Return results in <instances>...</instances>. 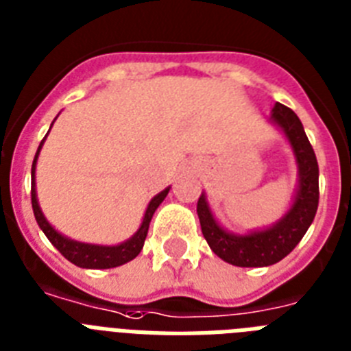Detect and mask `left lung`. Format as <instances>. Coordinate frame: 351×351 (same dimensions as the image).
Listing matches in <instances>:
<instances>
[{
  "label": "left lung",
  "mask_w": 351,
  "mask_h": 351,
  "mask_svg": "<svg viewBox=\"0 0 351 351\" xmlns=\"http://www.w3.org/2000/svg\"><path fill=\"white\" fill-rule=\"evenodd\" d=\"M271 121L283 130L296 156L300 181L291 210L267 230L234 234L219 226L204 193L197 201V215L208 245L217 256L237 267H267L285 258L311 228L319 204V167L300 118L292 109L276 102Z\"/></svg>",
  "instance_id": "obj_1"
}]
</instances>
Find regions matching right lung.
I'll list each match as a JSON object with an SVG mask.
<instances>
[{"instance_id":"1","label":"right lung","mask_w":351,"mask_h":351,"mask_svg":"<svg viewBox=\"0 0 351 351\" xmlns=\"http://www.w3.org/2000/svg\"><path fill=\"white\" fill-rule=\"evenodd\" d=\"M53 125V123H51ZM45 140L40 141L39 149L36 152V158H34V163H32V208H34V215H36V221L39 224V228L43 230V233L46 234V239L50 240L55 247L59 249V253L64 256L66 260H69L71 263L78 265V267L84 269H111L118 267V265H123V263L134 260L140 251L143 249L145 239H147V233H149V224L152 221V215L154 211L158 210V206L163 202V199L169 195L170 186L165 188L163 192H159L158 195L149 202L147 211H145L143 222H141L140 230L136 231L129 240L121 242L118 245H95V244H84V242H77V240L66 239L64 234H60L59 231H55L51 228V224L46 221V217L43 215V211L39 208V202H37V193H36V165L37 158H39V150L43 147Z\"/></svg>"}]
</instances>
